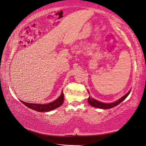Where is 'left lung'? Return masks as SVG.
I'll list each match as a JSON object with an SVG mask.
<instances>
[{
  "instance_id": "obj_1",
  "label": "left lung",
  "mask_w": 146,
  "mask_h": 146,
  "mask_svg": "<svg viewBox=\"0 0 146 146\" xmlns=\"http://www.w3.org/2000/svg\"><path fill=\"white\" fill-rule=\"evenodd\" d=\"M131 90H130L125 95H123L122 97H121L119 99V100H116L115 102H112V103H104V102L95 100V98H93L92 97H90V96H89V97L88 98V104L92 107L101 108V109H109V108H113L114 107L117 106V105L120 104L122 101L124 100L125 99L128 97V95H129L130 93H131ZM88 92L90 95V92L88 90Z\"/></svg>"
}]
</instances>
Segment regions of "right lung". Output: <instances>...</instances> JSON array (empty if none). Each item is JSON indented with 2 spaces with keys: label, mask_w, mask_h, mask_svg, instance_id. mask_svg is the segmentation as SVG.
Wrapping results in <instances>:
<instances>
[{
  "label": "right lung",
  "mask_w": 146,
  "mask_h": 146,
  "mask_svg": "<svg viewBox=\"0 0 146 146\" xmlns=\"http://www.w3.org/2000/svg\"><path fill=\"white\" fill-rule=\"evenodd\" d=\"M20 101L22 102V103L25 105L26 106L31 108V109L39 111V112H41V111L44 112V111H51L52 110L58 108L59 107H60L61 105L63 104L64 102V94L63 91H62L60 96L56 99V100H55L54 101L51 102V103H49L47 104H31V103H27V102H23L22 100H20Z\"/></svg>",
  "instance_id": "right-lung-1"
}]
</instances>
